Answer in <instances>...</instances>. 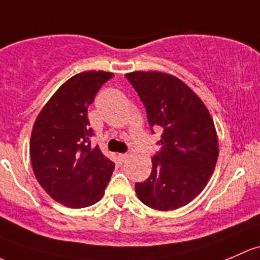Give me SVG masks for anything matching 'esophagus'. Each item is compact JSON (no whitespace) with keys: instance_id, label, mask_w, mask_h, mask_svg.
<instances>
[{"instance_id":"esophagus-1","label":"esophagus","mask_w":260,"mask_h":260,"mask_svg":"<svg viewBox=\"0 0 260 260\" xmlns=\"http://www.w3.org/2000/svg\"><path fill=\"white\" fill-rule=\"evenodd\" d=\"M117 157H118L119 162H124V160L128 158V154H127V153H119V154L117 155Z\"/></svg>"}]
</instances>
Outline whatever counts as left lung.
Wrapping results in <instances>:
<instances>
[{
  "mask_svg": "<svg viewBox=\"0 0 260 260\" xmlns=\"http://www.w3.org/2000/svg\"><path fill=\"white\" fill-rule=\"evenodd\" d=\"M147 111L149 125L163 128L152 172L136 183L139 201L157 210L192 202L207 185L219 147L214 122L203 101L176 76L155 71L125 75Z\"/></svg>",
  "mask_w": 260,
  "mask_h": 260,
  "instance_id": "1",
  "label": "left lung"
}]
</instances>
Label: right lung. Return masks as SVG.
<instances>
[{
  "label": "right lung",
  "instance_id": "add662e5",
  "mask_svg": "<svg viewBox=\"0 0 260 260\" xmlns=\"http://www.w3.org/2000/svg\"><path fill=\"white\" fill-rule=\"evenodd\" d=\"M113 76L87 71L71 77L41 109L32 128L29 157L36 179L68 208L97 203L114 171L100 147H91L93 131L87 117L98 89Z\"/></svg>",
  "mask_w": 260,
  "mask_h": 260
}]
</instances>
